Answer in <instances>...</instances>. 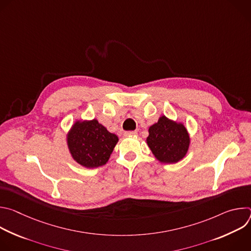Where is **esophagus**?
Listing matches in <instances>:
<instances>
[{
    "label": "esophagus",
    "instance_id": "obj_1",
    "mask_svg": "<svg viewBox=\"0 0 251 251\" xmlns=\"http://www.w3.org/2000/svg\"><path fill=\"white\" fill-rule=\"evenodd\" d=\"M136 135H137L136 131H128V132L124 133V136H126V137H128V136H136Z\"/></svg>",
    "mask_w": 251,
    "mask_h": 251
}]
</instances>
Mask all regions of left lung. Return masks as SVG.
<instances>
[{"label":"left lung","mask_w":251,"mask_h":251,"mask_svg":"<svg viewBox=\"0 0 251 251\" xmlns=\"http://www.w3.org/2000/svg\"><path fill=\"white\" fill-rule=\"evenodd\" d=\"M147 144L157 160L173 164L186 156L190 146V136L183 123L161 116L158 122L149 128Z\"/></svg>","instance_id":"1"}]
</instances>
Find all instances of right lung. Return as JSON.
Segmentation results:
<instances>
[{"label": "right lung", "instance_id": "add662e5", "mask_svg": "<svg viewBox=\"0 0 251 251\" xmlns=\"http://www.w3.org/2000/svg\"><path fill=\"white\" fill-rule=\"evenodd\" d=\"M118 142L96 119L76 121L67 134V146L74 160L92 169L105 165Z\"/></svg>", "mask_w": 251, "mask_h": 251}]
</instances>
